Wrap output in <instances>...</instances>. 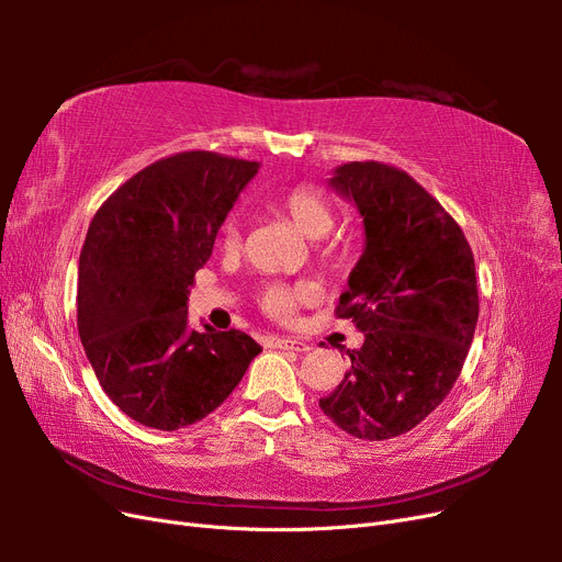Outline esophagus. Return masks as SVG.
<instances>
[{
    "label": "esophagus",
    "mask_w": 562,
    "mask_h": 562,
    "mask_svg": "<svg viewBox=\"0 0 562 562\" xmlns=\"http://www.w3.org/2000/svg\"><path fill=\"white\" fill-rule=\"evenodd\" d=\"M271 347H274V349H283V351H297V353L312 349L307 342H302V339H293V337H277V339H271Z\"/></svg>",
    "instance_id": "obj_1"
}]
</instances>
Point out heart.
<instances>
[{"label":"heart","instance_id":"obj_1","mask_svg":"<svg viewBox=\"0 0 562 562\" xmlns=\"http://www.w3.org/2000/svg\"><path fill=\"white\" fill-rule=\"evenodd\" d=\"M279 211L307 236V239H321L333 229V209L318 190L310 184H297L285 190L277 199ZM223 244L234 248L239 244V215L232 213L223 225ZM316 291L310 283H265L260 291V307L274 318H291L300 304L314 300Z\"/></svg>","mask_w":562,"mask_h":562}]
</instances>
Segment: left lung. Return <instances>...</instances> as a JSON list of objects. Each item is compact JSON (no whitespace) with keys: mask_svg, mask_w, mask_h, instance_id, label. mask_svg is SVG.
Returning a JSON list of instances; mask_svg holds the SVG:
<instances>
[{"mask_svg":"<svg viewBox=\"0 0 562 562\" xmlns=\"http://www.w3.org/2000/svg\"><path fill=\"white\" fill-rule=\"evenodd\" d=\"M328 184L363 217V255L337 316L366 339L318 405L342 431L386 440L434 413L462 372L479 321L473 252L450 213L394 166L342 164Z\"/></svg>","mask_w":562,"mask_h":562,"instance_id":"1","label":"left lung"}]
</instances>
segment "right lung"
Instances as JSON below:
<instances>
[{
    "label": "right lung",
    "instance_id": "right-lung-1",
    "mask_svg": "<svg viewBox=\"0 0 562 562\" xmlns=\"http://www.w3.org/2000/svg\"><path fill=\"white\" fill-rule=\"evenodd\" d=\"M258 161L180 151L126 180L79 255L77 328L110 401L149 429L211 415L262 351L241 330H192L187 300Z\"/></svg>",
    "mask_w": 562,
    "mask_h": 562
}]
</instances>
